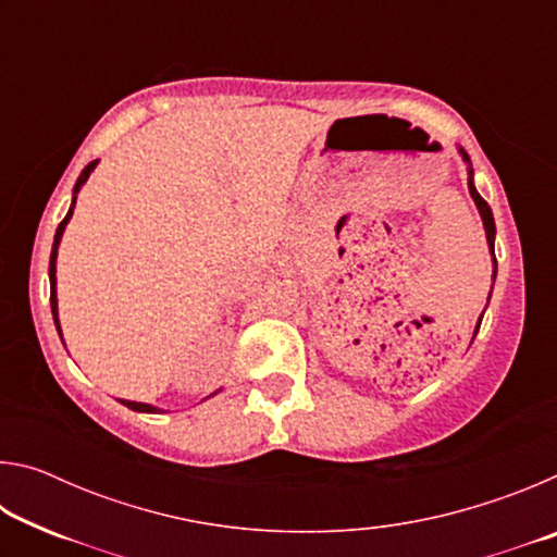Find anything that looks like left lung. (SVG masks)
Instances as JSON below:
<instances>
[{
  "instance_id": "obj_1",
  "label": "left lung",
  "mask_w": 557,
  "mask_h": 557,
  "mask_svg": "<svg viewBox=\"0 0 557 557\" xmlns=\"http://www.w3.org/2000/svg\"><path fill=\"white\" fill-rule=\"evenodd\" d=\"M457 152H459V157H461V162L467 164V186H469V196L471 199H474V206H476V211H479V215H482V223H484V233H486V245H488V256H492V265H494V280H496V256H494V240H496V223H494V213H492V209H488V203L482 199V196H479V191H476V186H474V169H471V159H469V154L465 152V149L461 147H457ZM488 299H492V292H488ZM484 317V314H482ZM482 317H479V322H476V329H474V336H476V332H479V324H482Z\"/></svg>"
}]
</instances>
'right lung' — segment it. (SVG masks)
I'll list each match as a JSON object with an SVG mask.
<instances>
[{"instance_id":"obj_1","label":"right lung","mask_w":557,"mask_h":557,"mask_svg":"<svg viewBox=\"0 0 557 557\" xmlns=\"http://www.w3.org/2000/svg\"><path fill=\"white\" fill-rule=\"evenodd\" d=\"M98 166V159L96 162H90L86 169H83L81 172V176H78V182H75V186H73V199H71V209H69V213H65V219L61 221V225L59 228H55V235H53V248H51V262H49V282H51V314H53V324H55V332H59V336H61V342H63V332H61V319H59V295H55V258H59V245H61V238H63V231H65V225H69V221H71V215H73V209H75V199H78V191L83 188V184L88 182V176L92 174V169ZM221 391V388H219ZM215 391V393H219ZM215 393H211V395H215ZM209 395V398H211ZM206 400V398H203ZM122 405H127L129 410H135V412H164L162 408H157V405H149V403H135V400H120Z\"/></svg>"}]
</instances>
